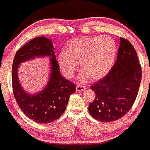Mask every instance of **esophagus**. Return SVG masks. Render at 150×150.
Listing matches in <instances>:
<instances>
[{
	"mask_svg": "<svg viewBox=\"0 0 150 150\" xmlns=\"http://www.w3.org/2000/svg\"><path fill=\"white\" fill-rule=\"evenodd\" d=\"M86 89V87L83 86H77L76 87V91L79 92V91H83Z\"/></svg>",
	"mask_w": 150,
	"mask_h": 150,
	"instance_id": "obj_1",
	"label": "esophagus"
}]
</instances>
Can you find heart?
<instances>
[{
  "instance_id": "1",
  "label": "heart",
  "mask_w": 150,
  "mask_h": 150,
  "mask_svg": "<svg viewBox=\"0 0 150 150\" xmlns=\"http://www.w3.org/2000/svg\"><path fill=\"white\" fill-rule=\"evenodd\" d=\"M117 45L112 37L96 36L76 38L71 40L62 51L58 62L66 77L71 78L79 69L83 70L79 80L85 82L90 77L97 80L106 76L116 59Z\"/></svg>"
}]
</instances>
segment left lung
<instances>
[{"label":"left lung","instance_id":"left-lung-1","mask_svg":"<svg viewBox=\"0 0 150 150\" xmlns=\"http://www.w3.org/2000/svg\"><path fill=\"white\" fill-rule=\"evenodd\" d=\"M116 62L106 76L91 86L95 98L88 112L96 120L112 122L130 110L138 95L141 68L132 44L120 37Z\"/></svg>","mask_w":150,"mask_h":150}]
</instances>
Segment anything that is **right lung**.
I'll return each mask as SVG.
<instances>
[{"label": "right lung", "mask_w": 150, "mask_h": 150, "mask_svg": "<svg viewBox=\"0 0 150 150\" xmlns=\"http://www.w3.org/2000/svg\"><path fill=\"white\" fill-rule=\"evenodd\" d=\"M54 50L51 39L37 37L18 50L13 59L12 82L16 102L24 115L39 123H51L59 118L65 111L70 96L76 91L74 83L60 74ZM45 56L49 57L50 63L48 82L40 92L30 94L20 85L17 70L21 63Z\"/></svg>", "instance_id": "obj_1"}]
</instances>
